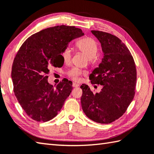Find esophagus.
<instances>
[{
  "instance_id": "1",
  "label": "esophagus",
  "mask_w": 154,
  "mask_h": 154,
  "mask_svg": "<svg viewBox=\"0 0 154 154\" xmlns=\"http://www.w3.org/2000/svg\"><path fill=\"white\" fill-rule=\"evenodd\" d=\"M79 84H77V83H73V87H79Z\"/></svg>"
}]
</instances>
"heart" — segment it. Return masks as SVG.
Returning <instances> with one entry per match:
<instances>
[{
  "instance_id": "heart-1",
  "label": "heart",
  "mask_w": 154,
  "mask_h": 154,
  "mask_svg": "<svg viewBox=\"0 0 154 154\" xmlns=\"http://www.w3.org/2000/svg\"><path fill=\"white\" fill-rule=\"evenodd\" d=\"M77 49L81 53H83L87 58L89 59V61L91 62L93 58H95L98 51V45L94 39L91 37H85L81 39L76 44ZM62 59L65 63H69L71 60L72 53L70 49H65L61 53ZM84 72L81 71L79 69L73 68L69 71L68 75L72 79L75 81L79 79L80 75L84 74Z\"/></svg>"
}]
</instances>
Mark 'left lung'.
<instances>
[{
    "mask_svg": "<svg viewBox=\"0 0 154 154\" xmlns=\"http://www.w3.org/2000/svg\"><path fill=\"white\" fill-rule=\"evenodd\" d=\"M91 32L100 42L103 57L89 78L91 83L103 87L100 92L93 93L82 84L81 107L90 119L106 124L119 119L133 100L136 68L130 51L118 37L103 31Z\"/></svg>",
    "mask_w": 154,
    "mask_h": 154,
    "instance_id": "1",
    "label": "left lung"
}]
</instances>
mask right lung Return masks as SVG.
Wrapping results in <instances>:
<instances>
[{
    "mask_svg": "<svg viewBox=\"0 0 154 154\" xmlns=\"http://www.w3.org/2000/svg\"><path fill=\"white\" fill-rule=\"evenodd\" d=\"M83 35L75 26L50 27L29 37L18 51L11 72L14 95L33 120L48 122L61 109L72 82L62 81L55 87L48 82L47 75L50 68L60 67L61 53L69 43Z\"/></svg>",
    "mask_w": 154,
    "mask_h": 154,
    "instance_id": "obj_1",
    "label": "right lung"
}]
</instances>
